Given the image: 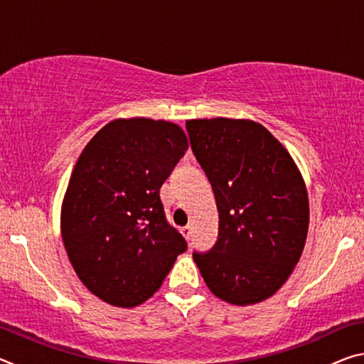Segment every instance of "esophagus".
Segmentation results:
<instances>
[{
    "label": "esophagus",
    "mask_w": 364,
    "mask_h": 364,
    "mask_svg": "<svg viewBox=\"0 0 364 364\" xmlns=\"http://www.w3.org/2000/svg\"><path fill=\"white\" fill-rule=\"evenodd\" d=\"M191 232H193V226H191V225H186V226L181 228V234H183V236L186 237V239L191 237Z\"/></svg>",
    "instance_id": "esophagus-1"
}]
</instances>
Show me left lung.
<instances>
[{
    "label": "left lung",
    "instance_id": "1",
    "mask_svg": "<svg viewBox=\"0 0 364 364\" xmlns=\"http://www.w3.org/2000/svg\"><path fill=\"white\" fill-rule=\"evenodd\" d=\"M191 147L212 184L218 241L193 254L207 287L231 305L276 294L305 247L310 205L297 164L260 123L247 119L186 122Z\"/></svg>",
    "mask_w": 364,
    "mask_h": 364
}]
</instances>
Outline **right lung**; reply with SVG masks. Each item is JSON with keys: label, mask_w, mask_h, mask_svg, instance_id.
Instances as JSON below:
<instances>
[{"label": "right lung", "mask_w": 364, "mask_h": 364, "mask_svg": "<svg viewBox=\"0 0 364 364\" xmlns=\"http://www.w3.org/2000/svg\"><path fill=\"white\" fill-rule=\"evenodd\" d=\"M183 128L115 119L80 154L60 208V232L80 281L109 305L156 294L186 241L165 220L160 186L188 149Z\"/></svg>", "instance_id": "obj_1"}]
</instances>
